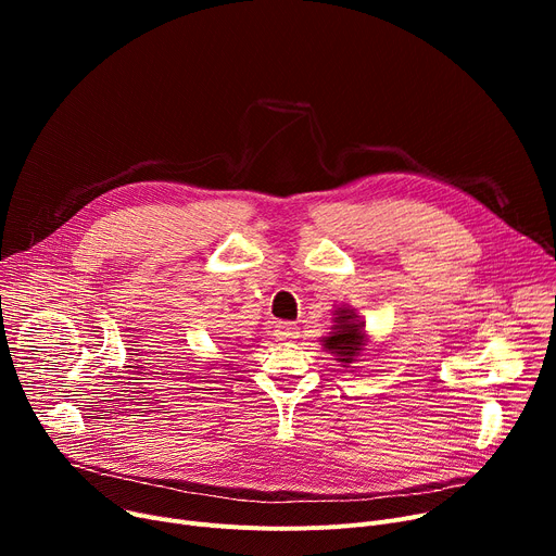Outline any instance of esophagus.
<instances>
[{"instance_id": "obj_1", "label": "esophagus", "mask_w": 556, "mask_h": 556, "mask_svg": "<svg viewBox=\"0 0 556 556\" xmlns=\"http://www.w3.org/2000/svg\"><path fill=\"white\" fill-rule=\"evenodd\" d=\"M298 325L295 323H277L275 325V338L277 340H295L298 338Z\"/></svg>"}]
</instances>
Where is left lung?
Wrapping results in <instances>:
<instances>
[{"mask_svg":"<svg viewBox=\"0 0 556 556\" xmlns=\"http://www.w3.org/2000/svg\"><path fill=\"white\" fill-rule=\"evenodd\" d=\"M336 325L333 331L323 338V346L327 352L336 354L338 363L352 365L356 358L365 352L367 344V333H365V323L356 315L354 308H338L336 313Z\"/></svg>","mask_w":556,"mask_h":556,"instance_id":"obj_1","label":"left lung"}]
</instances>
